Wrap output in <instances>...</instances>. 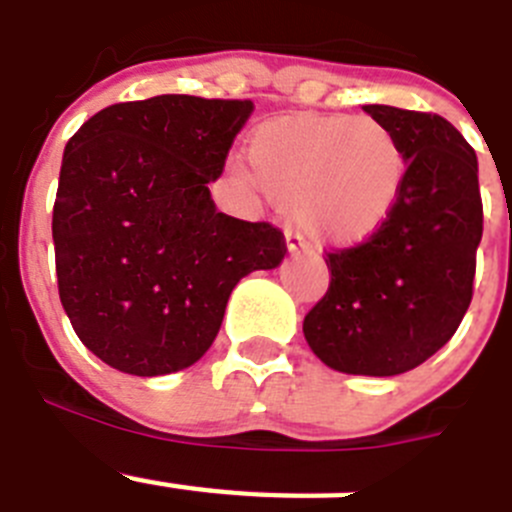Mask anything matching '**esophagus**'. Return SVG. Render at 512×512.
Instances as JSON below:
<instances>
[{
    "instance_id": "1",
    "label": "esophagus",
    "mask_w": 512,
    "mask_h": 512,
    "mask_svg": "<svg viewBox=\"0 0 512 512\" xmlns=\"http://www.w3.org/2000/svg\"><path fill=\"white\" fill-rule=\"evenodd\" d=\"M285 250H288L290 257L303 255V242H301V237H296V234H288V237H285Z\"/></svg>"
}]
</instances>
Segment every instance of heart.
Wrapping results in <instances>:
<instances>
[{"label":"heart","mask_w":512,"mask_h":512,"mask_svg":"<svg viewBox=\"0 0 512 512\" xmlns=\"http://www.w3.org/2000/svg\"><path fill=\"white\" fill-rule=\"evenodd\" d=\"M229 183L265 193L319 250H354L388 227L408 183V155L388 124L349 114H296L260 124Z\"/></svg>","instance_id":"b5f03b06"}]
</instances>
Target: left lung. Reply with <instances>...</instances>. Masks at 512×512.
I'll return each mask as SVG.
<instances>
[{
  "instance_id": "obj_1",
  "label": "left lung",
  "mask_w": 512,
  "mask_h": 512,
  "mask_svg": "<svg viewBox=\"0 0 512 512\" xmlns=\"http://www.w3.org/2000/svg\"><path fill=\"white\" fill-rule=\"evenodd\" d=\"M408 155L398 211L377 237L331 252L326 296L303 319L308 347L347 375L390 377L449 342L472 301L482 239L477 155L439 114L367 104Z\"/></svg>"
}]
</instances>
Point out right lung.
<instances>
[{
    "mask_svg": "<svg viewBox=\"0 0 512 512\" xmlns=\"http://www.w3.org/2000/svg\"><path fill=\"white\" fill-rule=\"evenodd\" d=\"M252 101L160 94L101 109L63 153L53 206L58 293L101 362L158 377L199 362L234 285L283 262V234L216 211Z\"/></svg>",
    "mask_w": 512,
    "mask_h": 512,
    "instance_id": "right-lung-1",
    "label": "right lung"
}]
</instances>
